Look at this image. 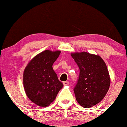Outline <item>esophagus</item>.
I'll return each instance as SVG.
<instances>
[{
    "mask_svg": "<svg viewBox=\"0 0 127 127\" xmlns=\"http://www.w3.org/2000/svg\"><path fill=\"white\" fill-rule=\"evenodd\" d=\"M69 82L68 81H65L63 82V85L64 86H68L69 85Z\"/></svg>",
    "mask_w": 127,
    "mask_h": 127,
    "instance_id": "34e87169",
    "label": "esophagus"
}]
</instances>
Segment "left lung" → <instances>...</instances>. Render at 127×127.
Here are the masks:
<instances>
[{
	"label": "left lung",
	"mask_w": 127,
	"mask_h": 127,
	"mask_svg": "<svg viewBox=\"0 0 127 127\" xmlns=\"http://www.w3.org/2000/svg\"><path fill=\"white\" fill-rule=\"evenodd\" d=\"M79 69L74 87L76 100L82 106L89 108L100 102L110 87V79L106 64L100 56L87 52L71 54Z\"/></svg>",
	"instance_id": "1"
}]
</instances>
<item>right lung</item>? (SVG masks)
Segmentation results:
<instances>
[{"label":"right lung","instance_id":"1","mask_svg":"<svg viewBox=\"0 0 127 127\" xmlns=\"http://www.w3.org/2000/svg\"><path fill=\"white\" fill-rule=\"evenodd\" d=\"M60 54V51H42L29 62L24 70L26 94L32 102L40 106H49L63 86L52 67Z\"/></svg>","mask_w":127,"mask_h":127}]
</instances>
